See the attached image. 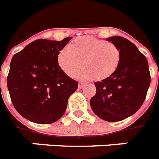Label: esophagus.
Returning a JSON list of instances; mask_svg holds the SVG:
<instances>
[{"label": "esophagus", "mask_w": 159, "mask_h": 159, "mask_svg": "<svg viewBox=\"0 0 159 159\" xmlns=\"http://www.w3.org/2000/svg\"><path fill=\"white\" fill-rule=\"evenodd\" d=\"M85 83H83V82H79V84H78V88H79V89H82V87H84L85 86Z\"/></svg>", "instance_id": "1"}]
</instances>
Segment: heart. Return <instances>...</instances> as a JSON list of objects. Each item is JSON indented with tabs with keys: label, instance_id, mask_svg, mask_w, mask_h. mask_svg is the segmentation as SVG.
I'll return each instance as SVG.
<instances>
[{
	"label": "heart",
	"instance_id": "heart-1",
	"mask_svg": "<svg viewBox=\"0 0 159 159\" xmlns=\"http://www.w3.org/2000/svg\"><path fill=\"white\" fill-rule=\"evenodd\" d=\"M120 50L116 44L93 36L75 39L67 48L58 52L57 64L65 74L73 77L81 66L84 68L77 75L82 80L106 79L118 68Z\"/></svg>",
	"mask_w": 159,
	"mask_h": 159
}]
</instances>
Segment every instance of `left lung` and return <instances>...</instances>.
<instances>
[{
  "label": "left lung",
  "mask_w": 159,
  "mask_h": 159,
  "mask_svg": "<svg viewBox=\"0 0 159 159\" xmlns=\"http://www.w3.org/2000/svg\"><path fill=\"white\" fill-rule=\"evenodd\" d=\"M106 40L120 50V62L111 77L95 82L97 93L90 100V105L98 117L116 122L128 118L140 108L151 77L145 56L132 42L120 36Z\"/></svg>",
  "instance_id": "1"
}]
</instances>
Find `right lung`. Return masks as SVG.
<instances>
[{"label": "right lung", "mask_w": 159, "mask_h": 159, "mask_svg": "<svg viewBox=\"0 0 159 159\" xmlns=\"http://www.w3.org/2000/svg\"><path fill=\"white\" fill-rule=\"evenodd\" d=\"M71 39H37L12 57L7 87L16 110L28 120L51 124L65 113L78 83L62 72L57 56Z\"/></svg>", "instance_id": "obj_1"}]
</instances>
